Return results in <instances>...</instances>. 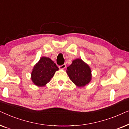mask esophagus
<instances>
[{
    "label": "esophagus",
    "instance_id": "34e87169",
    "mask_svg": "<svg viewBox=\"0 0 129 129\" xmlns=\"http://www.w3.org/2000/svg\"><path fill=\"white\" fill-rule=\"evenodd\" d=\"M59 68L60 69H64L66 68V64H63L62 65H61V66H59Z\"/></svg>",
    "mask_w": 129,
    "mask_h": 129
}]
</instances>
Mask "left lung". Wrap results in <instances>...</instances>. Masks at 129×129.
Returning <instances> with one entry per match:
<instances>
[{"mask_svg": "<svg viewBox=\"0 0 129 129\" xmlns=\"http://www.w3.org/2000/svg\"><path fill=\"white\" fill-rule=\"evenodd\" d=\"M66 73L72 82L79 87H83L90 82L91 70L89 64L78 58L72 61L67 68Z\"/></svg>", "mask_w": 129, "mask_h": 129, "instance_id": "left-lung-1", "label": "left lung"}]
</instances>
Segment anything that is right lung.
<instances>
[{
    "label": "right lung",
    "instance_id": "1",
    "mask_svg": "<svg viewBox=\"0 0 129 129\" xmlns=\"http://www.w3.org/2000/svg\"><path fill=\"white\" fill-rule=\"evenodd\" d=\"M58 70L59 68L52 59L43 56L33 66L31 80L36 86L43 87L50 82Z\"/></svg>",
    "mask_w": 129,
    "mask_h": 129
}]
</instances>
